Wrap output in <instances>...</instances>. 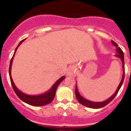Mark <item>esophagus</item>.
<instances>
[{"mask_svg": "<svg viewBox=\"0 0 131 131\" xmlns=\"http://www.w3.org/2000/svg\"><path fill=\"white\" fill-rule=\"evenodd\" d=\"M75 74V70L73 67H70L69 68L67 72V76H73Z\"/></svg>", "mask_w": 131, "mask_h": 131, "instance_id": "esophagus-1", "label": "esophagus"}]
</instances>
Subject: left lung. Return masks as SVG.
Here are the masks:
<instances>
[{
    "label": "left lung",
    "instance_id": "left-lung-1",
    "mask_svg": "<svg viewBox=\"0 0 131 131\" xmlns=\"http://www.w3.org/2000/svg\"><path fill=\"white\" fill-rule=\"evenodd\" d=\"M112 44L116 48V51L117 54H116L115 57H118V58H119L121 60V62H122V65H123V73L122 75V79H121V81H120L119 84L118 85V88H117L115 92L111 96L110 98H108L107 100H105V101L100 102H92L90 101V100H87L86 99L84 98L80 94H79V91H78V89L77 85H76V89H75V94H76V99H77L78 101L82 104L84 106H86V107L88 108H94V109H97V108H103V106H106V105L108 104V103L110 102L115 97V96L117 94H118V91H119L120 88H121V85H122L123 81H124V53H123V52L122 50L121 49V48L119 47H118V44L116 43L114 41L112 40Z\"/></svg>",
    "mask_w": 131,
    "mask_h": 131
}]
</instances>
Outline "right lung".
<instances>
[{
	"label": "right lung",
	"instance_id": "obj_1",
	"mask_svg": "<svg viewBox=\"0 0 131 131\" xmlns=\"http://www.w3.org/2000/svg\"><path fill=\"white\" fill-rule=\"evenodd\" d=\"M25 39L21 40V41L19 43V44L18 45L17 47L16 48L15 50L14 54H13L12 58L11 61H10V67H9V76H10V81H11L12 85L13 90H14L16 95H17L23 102H25L27 104L32 105V106H43V105L49 104V103H50L52 102L54 97H55V93H56L57 89L58 88V85L64 80L65 77H64V76H62V77H61L59 79H58V80L53 84V85L52 86V88H51L49 91H47L46 92H44L43 94L38 95H28L25 94V93L22 92L21 91H19L18 89L16 88V85H15L12 79V78L11 68L13 62V57H14L15 54L16 53V51L17 50L18 48V47L21 45V43Z\"/></svg>",
	"mask_w": 131,
	"mask_h": 131
}]
</instances>
